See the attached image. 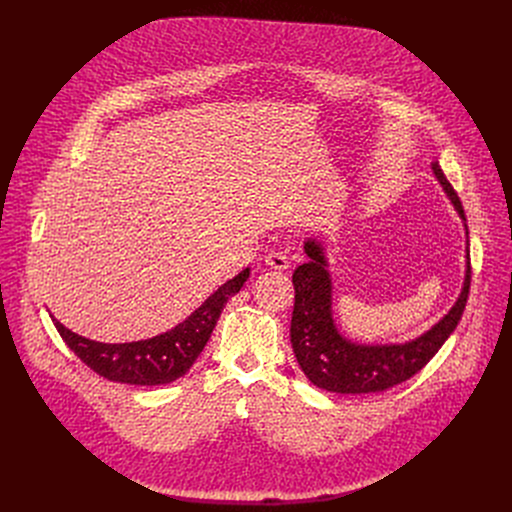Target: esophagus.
<instances>
[{
  "label": "esophagus",
  "instance_id": "1",
  "mask_svg": "<svg viewBox=\"0 0 512 512\" xmlns=\"http://www.w3.org/2000/svg\"><path fill=\"white\" fill-rule=\"evenodd\" d=\"M265 263L271 267V269H277V271H285L289 267V257L281 251H269L265 255Z\"/></svg>",
  "mask_w": 512,
  "mask_h": 512
}]
</instances>
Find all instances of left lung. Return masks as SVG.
<instances>
[{"label": "left lung", "mask_w": 512, "mask_h": 512, "mask_svg": "<svg viewBox=\"0 0 512 512\" xmlns=\"http://www.w3.org/2000/svg\"><path fill=\"white\" fill-rule=\"evenodd\" d=\"M431 170L460 214L466 237V214L462 202L442 172L440 164L431 162ZM466 275L456 304L421 336L397 344H360L346 338L332 316V277L322 241L310 237L304 251L310 257L294 271L296 302L291 314V348L300 369L312 385L330 393L362 395L379 393L395 387L419 373L433 354L456 330L470 291V241H466Z\"/></svg>", "instance_id": "1"}]
</instances>
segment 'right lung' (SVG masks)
<instances>
[{"instance_id":"add662e5","label":"right lung","mask_w":512,"mask_h":512,"mask_svg":"<svg viewBox=\"0 0 512 512\" xmlns=\"http://www.w3.org/2000/svg\"><path fill=\"white\" fill-rule=\"evenodd\" d=\"M249 273V267L243 269L210 294L184 322L148 340L105 344L64 328L54 316L52 322L66 346L97 375L125 385H168L190 371L221 318L225 304L239 294Z\"/></svg>"}]
</instances>
